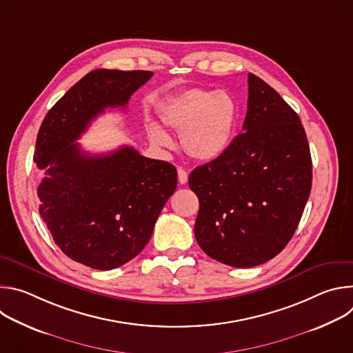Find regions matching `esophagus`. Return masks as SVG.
<instances>
[{"label":"esophagus","mask_w":353,"mask_h":353,"mask_svg":"<svg viewBox=\"0 0 353 353\" xmlns=\"http://www.w3.org/2000/svg\"><path fill=\"white\" fill-rule=\"evenodd\" d=\"M177 174H179V183L180 184H185L188 181V173L183 168L177 169Z\"/></svg>","instance_id":"34e87169"}]
</instances>
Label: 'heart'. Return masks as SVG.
Instances as JSON below:
<instances>
[{"label": "heart", "mask_w": 353, "mask_h": 353, "mask_svg": "<svg viewBox=\"0 0 353 353\" xmlns=\"http://www.w3.org/2000/svg\"><path fill=\"white\" fill-rule=\"evenodd\" d=\"M237 105L226 92L192 88L165 105L161 112L163 123L181 131L185 152L198 161L212 162L229 149L236 124ZM150 138L159 146H170V137L158 125H150Z\"/></svg>", "instance_id": "b5f03b06"}]
</instances>
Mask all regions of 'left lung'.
<instances>
[{
  "label": "left lung",
  "mask_w": 353,
  "mask_h": 353,
  "mask_svg": "<svg viewBox=\"0 0 353 353\" xmlns=\"http://www.w3.org/2000/svg\"><path fill=\"white\" fill-rule=\"evenodd\" d=\"M243 131L216 161L188 177L199 211L195 239L211 259L250 268L274 259L292 239L312 190V157L296 112L248 74Z\"/></svg>",
  "instance_id": "1"
}]
</instances>
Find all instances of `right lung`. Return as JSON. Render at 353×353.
Listing matches in <instances>:
<instances>
[{"label": "right lung", "mask_w": 353, "mask_h": 353, "mask_svg": "<svg viewBox=\"0 0 353 353\" xmlns=\"http://www.w3.org/2000/svg\"><path fill=\"white\" fill-rule=\"evenodd\" d=\"M150 71L94 70L46 114L33 161L44 169L39 212L56 244L93 270L117 268L141 253L177 187V170L131 146L89 155L75 142L108 108H125Z\"/></svg>", "instance_id": "right-lung-1"}]
</instances>
